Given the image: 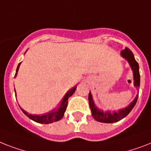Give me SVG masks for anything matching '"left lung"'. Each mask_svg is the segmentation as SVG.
Masks as SVG:
<instances>
[{"instance_id": "obj_1", "label": "left lung", "mask_w": 151, "mask_h": 151, "mask_svg": "<svg viewBox=\"0 0 151 151\" xmlns=\"http://www.w3.org/2000/svg\"><path fill=\"white\" fill-rule=\"evenodd\" d=\"M121 55L124 58L127 59L129 65L131 66V68L133 71V77H134V85L138 88L139 86L140 77H139V64L136 61L135 58H134V55L132 52V51L127 47L125 50L121 51ZM137 99H138V95H137L136 99L127 108L122 109L119 111H113V113H112L109 111H104L101 109H99L94 103L92 95H91V92H89V94H88V101H89V105H90L91 110L92 116L97 121L101 122H106V123L118 122L119 120L125 118L130 112L131 110L133 109V107L135 106Z\"/></svg>"}]
</instances>
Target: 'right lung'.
<instances>
[{
	"instance_id": "add662e5",
	"label": "right lung",
	"mask_w": 151,
	"mask_h": 151,
	"mask_svg": "<svg viewBox=\"0 0 151 151\" xmlns=\"http://www.w3.org/2000/svg\"><path fill=\"white\" fill-rule=\"evenodd\" d=\"M20 64L21 63H19L18 67H17V70H16V73L14 76L17 75V72H18ZM76 88H77V87L73 88L71 90H70L65 95L63 101H62L60 105V107H59L56 110H55V111H50L49 113L43 114V115H42V116H37V115H32V114L27 113L26 111H24V110H23L22 109V110L23 112H24L29 119H31L32 120H33V121H35V122H39V123L49 124V123H52V122L59 121V120L63 118L65 111H66V109H67V103H68V99H69L70 97L71 96L73 93H74V91H76Z\"/></svg>"
}]
</instances>
